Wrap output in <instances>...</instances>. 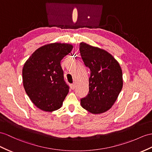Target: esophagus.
Returning a JSON list of instances; mask_svg holds the SVG:
<instances>
[{
	"label": "esophagus",
	"mask_w": 152,
	"mask_h": 152,
	"mask_svg": "<svg viewBox=\"0 0 152 152\" xmlns=\"http://www.w3.org/2000/svg\"><path fill=\"white\" fill-rule=\"evenodd\" d=\"M71 88L72 89V90H74V89L75 88V84H71Z\"/></svg>",
	"instance_id": "1"
}]
</instances>
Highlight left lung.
<instances>
[{
	"mask_svg": "<svg viewBox=\"0 0 152 152\" xmlns=\"http://www.w3.org/2000/svg\"><path fill=\"white\" fill-rule=\"evenodd\" d=\"M79 50L91 72L88 94L80 99V104L90 113H104L114 104L123 88L121 66L112 55L99 48L81 42Z\"/></svg>",
	"mask_w": 152,
	"mask_h": 152,
	"instance_id": "obj_1",
	"label": "left lung"
}]
</instances>
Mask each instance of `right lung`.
<instances>
[{"mask_svg": "<svg viewBox=\"0 0 152 152\" xmlns=\"http://www.w3.org/2000/svg\"><path fill=\"white\" fill-rule=\"evenodd\" d=\"M73 46L53 43L39 48L25 62L23 69L24 90L32 102L45 112L61 107L69 87L64 79L62 58Z\"/></svg>", "mask_w": 152, "mask_h": 152, "instance_id": "obj_1", "label": "right lung"}]
</instances>
